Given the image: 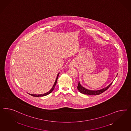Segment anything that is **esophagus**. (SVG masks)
<instances>
[{
	"label": "esophagus",
	"mask_w": 131,
	"mask_h": 131,
	"mask_svg": "<svg viewBox=\"0 0 131 131\" xmlns=\"http://www.w3.org/2000/svg\"><path fill=\"white\" fill-rule=\"evenodd\" d=\"M75 65V62L72 61V62H71L69 64V68H73L74 67Z\"/></svg>",
	"instance_id": "1"
}]
</instances>
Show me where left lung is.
Masks as SVG:
<instances>
[{
	"label": "left lung",
	"mask_w": 131,
	"mask_h": 131,
	"mask_svg": "<svg viewBox=\"0 0 131 131\" xmlns=\"http://www.w3.org/2000/svg\"><path fill=\"white\" fill-rule=\"evenodd\" d=\"M112 83H113V82L112 83H111L109 85H108L106 87H104V88L102 89L101 90H95L94 91V90H88V89L85 88L84 87H83V86H81L80 81H79L77 89H78V91L82 94H86V95H96L100 94L104 92H105L106 90H107L109 88L110 86L112 84Z\"/></svg>",
	"instance_id": "obj_1"
}]
</instances>
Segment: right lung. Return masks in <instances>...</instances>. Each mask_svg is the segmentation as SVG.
Wrapping results in <instances>:
<instances>
[{"mask_svg": "<svg viewBox=\"0 0 131 131\" xmlns=\"http://www.w3.org/2000/svg\"><path fill=\"white\" fill-rule=\"evenodd\" d=\"M59 74H60V73H59L58 74V75H57L56 79L55 81V82H54V85H53L52 88L50 90V91H49L48 92H46V93H44V94H30V93H28L29 94H30V95L34 96V97H42V96H44L47 95L49 94H50L51 92L53 91V90H54V88H55V85L56 84L57 81V80H58V77H59Z\"/></svg>", "mask_w": 131, "mask_h": 131, "instance_id": "right-lung-1", "label": "right lung"}]
</instances>
